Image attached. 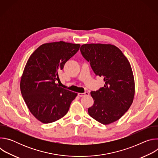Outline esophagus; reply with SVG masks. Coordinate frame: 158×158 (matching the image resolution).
Here are the masks:
<instances>
[{"instance_id":"esophagus-1","label":"esophagus","mask_w":158,"mask_h":158,"mask_svg":"<svg viewBox=\"0 0 158 158\" xmlns=\"http://www.w3.org/2000/svg\"><path fill=\"white\" fill-rule=\"evenodd\" d=\"M89 93H88V92H85V93H79L78 94V96H79V97H83V96H87V95H89Z\"/></svg>"}]
</instances>
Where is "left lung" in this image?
Listing matches in <instances>:
<instances>
[{"mask_svg": "<svg viewBox=\"0 0 158 158\" xmlns=\"http://www.w3.org/2000/svg\"><path fill=\"white\" fill-rule=\"evenodd\" d=\"M80 51L104 82V87L91 93L94 104L88 109L89 116L105 125L118 121L129 109L135 94L129 60L118 48L109 44H85Z\"/></svg>", "mask_w": 158, "mask_h": 158, "instance_id": "1", "label": "left lung"}]
</instances>
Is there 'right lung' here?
I'll use <instances>...</instances> for the list:
<instances>
[{
	"label": "right lung",
	"mask_w": 158,
	"mask_h": 158,
	"mask_svg": "<svg viewBox=\"0 0 158 158\" xmlns=\"http://www.w3.org/2000/svg\"><path fill=\"white\" fill-rule=\"evenodd\" d=\"M79 44L46 43L30 56L20 79V91L32 114L42 123H53L68 112L77 93L60 87L59 72L79 49Z\"/></svg>",
	"instance_id": "obj_1"
}]
</instances>
